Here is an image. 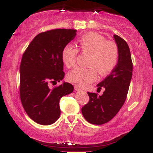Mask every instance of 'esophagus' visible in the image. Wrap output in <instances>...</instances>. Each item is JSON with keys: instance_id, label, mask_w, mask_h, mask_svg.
Returning <instances> with one entry per match:
<instances>
[{"instance_id": "obj_1", "label": "esophagus", "mask_w": 153, "mask_h": 153, "mask_svg": "<svg viewBox=\"0 0 153 153\" xmlns=\"http://www.w3.org/2000/svg\"><path fill=\"white\" fill-rule=\"evenodd\" d=\"M75 90L76 91H81V89H80V88H78V86H75Z\"/></svg>"}]
</instances>
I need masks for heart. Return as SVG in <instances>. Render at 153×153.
<instances>
[{"label": "heart", "mask_w": 153, "mask_h": 153, "mask_svg": "<svg viewBox=\"0 0 153 153\" xmlns=\"http://www.w3.org/2000/svg\"><path fill=\"white\" fill-rule=\"evenodd\" d=\"M78 46L82 52H88V65L90 68H75L68 73V80L78 87H84L96 78V71L101 75H108L117 65L119 50L116 43L106 41L104 36L95 32H88L78 40ZM78 50L72 45L63 49L62 58L67 68L75 65Z\"/></svg>", "instance_id": "b5f03b06"}]
</instances>
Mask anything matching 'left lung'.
<instances>
[{
    "label": "left lung",
    "instance_id": "obj_1",
    "mask_svg": "<svg viewBox=\"0 0 153 153\" xmlns=\"http://www.w3.org/2000/svg\"><path fill=\"white\" fill-rule=\"evenodd\" d=\"M118 47L119 59L117 65L104 80L97 85L104 88L101 96L88 92L89 102L82 108L84 118L94 124H103L115 117L124 105L132 77V62L127 43L117 34L114 35Z\"/></svg>",
    "mask_w": 153,
    "mask_h": 153
}]
</instances>
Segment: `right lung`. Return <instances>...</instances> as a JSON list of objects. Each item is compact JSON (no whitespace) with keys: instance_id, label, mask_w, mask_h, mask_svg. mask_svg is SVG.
Here are the masks:
<instances>
[{"instance_id":"obj_1","label":"right lung","mask_w":153,"mask_h":153,"mask_svg":"<svg viewBox=\"0 0 153 153\" xmlns=\"http://www.w3.org/2000/svg\"><path fill=\"white\" fill-rule=\"evenodd\" d=\"M75 29H53L33 39L23 54L20 65V96L24 110L35 122L53 124L60 116L59 100L74 87L62 81L57 87L51 82L65 77L62 52L76 36Z\"/></svg>"}]
</instances>
